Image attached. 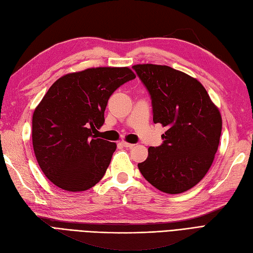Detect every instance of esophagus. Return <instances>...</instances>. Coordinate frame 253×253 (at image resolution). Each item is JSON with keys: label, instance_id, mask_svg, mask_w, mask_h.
Wrapping results in <instances>:
<instances>
[{"label": "esophagus", "instance_id": "esophagus-1", "mask_svg": "<svg viewBox=\"0 0 253 253\" xmlns=\"http://www.w3.org/2000/svg\"><path fill=\"white\" fill-rule=\"evenodd\" d=\"M121 145L122 146H125V147H126V148H132V147H134V145L133 144H131V143H127V142H121Z\"/></svg>", "mask_w": 253, "mask_h": 253}]
</instances>
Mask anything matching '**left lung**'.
Listing matches in <instances>:
<instances>
[{
    "label": "left lung",
    "mask_w": 253,
    "mask_h": 253,
    "mask_svg": "<svg viewBox=\"0 0 253 253\" xmlns=\"http://www.w3.org/2000/svg\"><path fill=\"white\" fill-rule=\"evenodd\" d=\"M148 89L154 122L167 127L158 147L138 164L142 175L167 194H181L205 177L220 143L222 117L197 79L169 66L134 65Z\"/></svg>",
    "instance_id": "8db88e82"
}]
</instances>
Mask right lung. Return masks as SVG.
<instances>
[{
	"label": "right lung",
	"mask_w": 253,
	"mask_h": 253,
	"mask_svg": "<svg viewBox=\"0 0 253 253\" xmlns=\"http://www.w3.org/2000/svg\"><path fill=\"white\" fill-rule=\"evenodd\" d=\"M135 77L127 67H97L65 75L48 88L33 112L32 144L56 186L83 192L102 179L117 145L95 133L111 94Z\"/></svg>",
	"instance_id": "add662e5"
}]
</instances>
